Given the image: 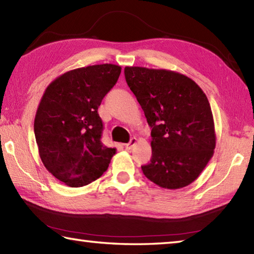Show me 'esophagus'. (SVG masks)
<instances>
[{
    "instance_id": "1",
    "label": "esophagus",
    "mask_w": 254,
    "mask_h": 254,
    "mask_svg": "<svg viewBox=\"0 0 254 254\" xmlns=\"http://www.w3.org/2000/svg\"><path fill=\"white\" fill-rule=\"evenodd\" d=\"M135 143H136V137H132V139L130 140V142L126 144V149H128V150L132 149L135 145Z\"/></svg>"
}]
</instances>
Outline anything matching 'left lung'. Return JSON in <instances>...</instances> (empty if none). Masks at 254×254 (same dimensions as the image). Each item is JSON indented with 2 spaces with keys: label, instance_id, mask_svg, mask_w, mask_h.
<instances>
[{
  "label": "left lung",
  "instance_id": "left-lung-1",
  "mask_svg": "<svg viewBox=\"0 0 254 254\" xmlns=\"http://www.w3.org/2000/svg\"><path fill=\"white\" fill-rule=\"evenodd\" d=\"M124 75L152 128L151 160L141 167L144 176L162 188L188 186L213 157L216 141L205 93L171 70L126 67Z\"/></svg>",
  "mask_w": 254,
  "mask_h": 254
}]
</instances>
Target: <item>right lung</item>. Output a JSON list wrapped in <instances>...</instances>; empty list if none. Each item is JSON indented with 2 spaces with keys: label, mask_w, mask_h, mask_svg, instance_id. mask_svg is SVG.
I'll return each instance as SVG.
<instances>
[{
  "label": "right lung",
  "mask_w": 254,
  "mask_h": 254,
  "mask_svg": "<svg viewBox=\"0 0 254 254\" xmlns=\"http://www.w3.org/2000/svg\"><path fill=\"white\" fill-rule=\"evenodd\" d=\"M121 67L112 64L67 71L45 91L34 119V135L47 170L69 187L100 178L115 148L102 142V100L117 84Z\"/></svg>",
  "instance_id": "add662e5"
}]
</instances>
